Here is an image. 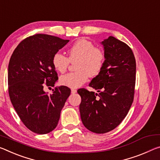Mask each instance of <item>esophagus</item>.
<instances>
[{
	"label": "esophagus",
	"instance_id": "obj_1",
	"mask_svg": "<svg viewBox=\"0 0 160 160\" xmlns=\"http://www.w3.org/2000/svg\"><path fill=\"white\" fill-rule=\"evenodd\" d=\"M76 92H77V90H75V89H71V93L74 94V93H76Z\"/></svg>",
	"mask_w": 160,
	"mask_h": 160
}]
</instances>
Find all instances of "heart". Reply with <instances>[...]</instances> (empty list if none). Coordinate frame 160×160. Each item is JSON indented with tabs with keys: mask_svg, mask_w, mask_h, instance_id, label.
Wrapping results in <instances>:
<instances>
[{
	"mask_svg": "<svg viewBox=\"0 0 160 160\" xmlns=\"http://www.w3.org/2000/svg\"><path fill=\"white\" fill-rule=\"evenodd\" d=\"M68 53V58L56 52L52 60L55 69L61 73L67 70L70 62H76L75 68L77 71L62 75L60 78V82L67 87H80L88 80L89 75L95 77L100 74L105 65V52L86 39L77 40L69 48Z\"/></svg>",
	"mask_w": 160,
	"mask_h": 160,
	"instance_id": "heart-1",
	"label": "heart"
}]
</instances>
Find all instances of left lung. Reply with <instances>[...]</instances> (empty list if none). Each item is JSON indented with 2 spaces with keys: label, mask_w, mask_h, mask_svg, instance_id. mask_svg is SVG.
Returning a JSON list of instances; mask_svg holds the SVG:
<instances>
[{
  "label": "left lung",
  "mask_w": 160,
  "mask_h": 160,
  "mask_svg": "<svg viewBox=\"0 0 160 160\" xmlns=\"http://www.w3.org/2000/svg\"><path fill=\"white\" fill-rule=\"evenodd\" d=\"M102 44L105 65L89 84L98 93L85 88L78 90L83 125L98 134L114 130L125 119L133 102L136 80V61L131 48L112 36Z\"/></svg>",
  "instance_id": "1"
}]
</instances>
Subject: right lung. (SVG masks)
Returning <instances> with one entry per match:
<instances>
[{
  "label": "right lung",
  "instance_id": "add662e5",
  "mask_svg": "<svg viewBox=\"0 0 160 160\" xmlns=\"http://www.w3.org/2000/svg\"><path fill=\"white\" fill-rule=\"evenodd\" d=\"M69 40L35 34L20 42L8 65V85L12 105L25 127L35 133H49L56 128L60 112L70 95L60 86L48 95L45 85L54 87L58 79L52 57Z\"/></svg>",
  "mask_w": 160,
  "mask_h": 160
}]
</instances>
